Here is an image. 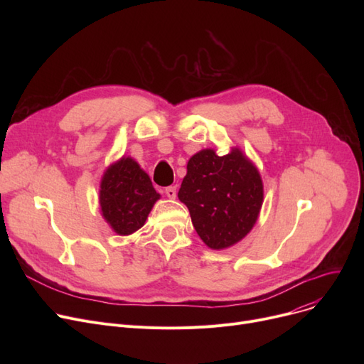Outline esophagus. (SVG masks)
I'll return each mask as SVG.
<instances>
[{
  "label": "esophagus",
  "mask_w": 364,
  "mask_h": 364,
  "mask_svg": "<svg viewBox=\"0 0 364 364\" xmlns=\"http://www.w3.org/2000/svg\"><path fill=\"white\" fill-rule=\"evenodd\" d=\"M165 195L169 198V199H176L177 196V187L176 186H169L165 188Z\"/></svg>",
  "instance_id": "esophagus-1"
}]
</instances>
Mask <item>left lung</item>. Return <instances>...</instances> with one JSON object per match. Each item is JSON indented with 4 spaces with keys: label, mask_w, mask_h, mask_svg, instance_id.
Returning a JSON list of instances; mask_svg holds the SVG:
<instances>
[{
    "label": "left lung",
    "mask_w": 364,
    "mask_h": 364,
    "mask_svg": "<svg viewBox=\"0 0 364 364\" xmlns=\"http://www.w3.org/2000/svg\"><path fill=\"white\" fill-rule=\"evenodd\" d=\"M257 166L233 147L218 156L203 149L188 159L178 199L188 208L195 230L211 250H225L252 230L262 206Z\"/></svg>",
    "instance_id": "obj_1"
}]
</instances>
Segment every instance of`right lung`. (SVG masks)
<instances>
[{
    "instance_id": "obj_1",
    "label": "right lung",
    "mask_w": 364,
    "mask_h": 364,
    "mask_svg": "<svg viewBox=\"0 0 364 364\" xmlns=\"http://www.w3.org/2000/svg\"><path fill=\"white\" fill-rule=\"evenodd\" d=\"M159 198L149 176L129 156L112 164L102 177V215L112 230L121 236L141 228Z\"/></svg>"
}]
</instances>
